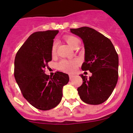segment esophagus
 Listing matches in <instances>:
<instances>
[{
  "label": "esophagus",
  "mask_w": 133,
  "mask_h": 133,
  "mask_svg": "<svg viewBox=\"0 0 133 133\" xmlns=\"http://www.w3.org/2000/svg\"><path fill=\"white\" fill-rule=\"evenodd\" d=\"M69 79L70 80L72 79L73 78H74V76H73V75H71V74H69Z\"/></svg>",
  "instance_id": "esophagus-1"
}]
</instances>
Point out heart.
Wrapping results in <instances>:
<instances>
[{
	"label": "heart",
	"instance_id": "heart-1",
	"mask_svg": "<svg viewBox=\"0 0 133 133\" xmlns=\"http://www.w3.org/2000/svg\"><path fill=\"white\" fill-rule=\"evenodd\" d=\"M65 41L68 43V44L72 48H74L79 43V40L77 38L72 35H67L64 37ZM57 48V43L54 42L51 47V54L52 55H54L56 52ZM79 61L78 60H62L59 63V68L61 70L65 72L71 73L76 71L77 67L79 65Z\"/></svg>",
	"mask_w": 133,
	"mask_h": 133
}]
</instances>
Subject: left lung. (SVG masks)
<instances>
[{
    "label": "left lung",
    "instance_id": "obj_1",
    "mask_svg": "<svg viewBox=\"0 0 133 133\" xmlns=\"http://www.w3.org/2000/svg\"><path fill=\"white\" fill-rule=\"evenodd\" d=\"M82 38L85 48V61L81 69L89 71L88 79L80 75L83 83L78 94L83 102L90 105L103 103L112 94L118 79V56L111 41L102 33L87 26L71 28Z\"/></svg>",
    "mask_w": 133,
    "mask_h": 133
}]
</instances>
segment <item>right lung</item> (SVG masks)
Instances as JSON below:
<instances>
[{
  "label": "right lung",
  "instance_id": "obj_1",
  "mask_svg": "<svg viewBox=\"0 0 133 133\" xmlns=\"http://www.w3.org/2000/svg\"><path fill=\"white\" fill-rule=\"evenodd\" d=\"M58 30L36 31L28 37L17 52L14 76L23 97L32 106L49 110L61 101L62 88L69 78L57 71L53 76L44 73L52 60L51 47Z\"/></svg>",
  "mask_w": 133,
  "mask_h": 133
}]
</instances>
